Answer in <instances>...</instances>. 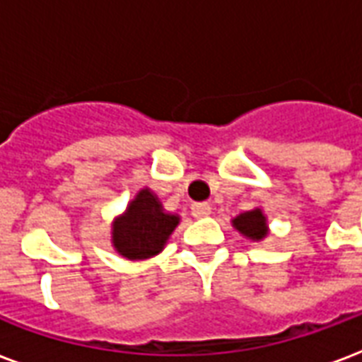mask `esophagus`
<instances>
[{
	"label": "esophagus",
	"mask_w": 362,
	"mask_h": 362,
	"mask_svg": "<svg viewBox=\"0 0 362 362\" xmlns=\"http://www.w3.org/2000/svg\"><path fill=\"white\" fill-rule=\"evenodd\" d=\"M211 213V205L209 204H194L192 205V215L197 217V219H202V217H207Z\"/></svg>",
	"instance_id": "esophagus-1"
}]
</instances>
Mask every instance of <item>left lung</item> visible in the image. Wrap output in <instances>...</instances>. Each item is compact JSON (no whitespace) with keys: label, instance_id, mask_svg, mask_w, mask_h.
<instances>
[{"label":"left lung","instance_id":"1","mask_svg":"<svg viewBox=\"0 0 362 362\" xmlns=\"http://www.w3.org/2000/svg\"><path fill=\"white\" fill-rule=\"evenodd\" d=\"M233 227L252 243H262L267 235H269V225H267V217L262 207H254L250 211L238 213L236 217L230 219Z\"/></svg>","mask_w":362,"mask_h":362}]
</instances>
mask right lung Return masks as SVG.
Segmentation results:
<instances>
[{"mask_svg":"<svg viewBox=\"0 0 362 362\" xmlns=\"http://www.w3.org/2000/svg\"><path fill=\"white\" fill-rule=\"evenodd\" d=\"M178 225L180 215L166 211L153 189L141 188L112 221V248L129 262L149 259L165 250Z\"/></svg>","mask_w":362,"mask_h":362,"instance_id":"right-lung-1","label":"right lung"}]
</instances>
